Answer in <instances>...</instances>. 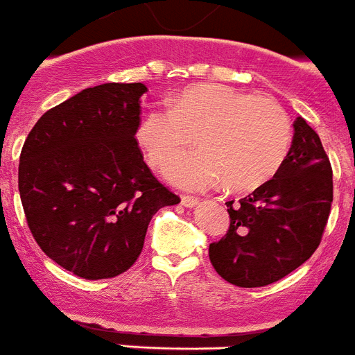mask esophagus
I'll return each instance as SVG.
<instances>
[{
    "label": "esophagus",
    "mask_w": 355,
    "mask_h": 355,
    "mask_svg": "<svg viewBox=\"0 0 355 355\" xmlns=\"http://www.w3.org/2000/svg\"><path fill=\"white\" fill-rule=\"evenodd\" d=\"M181 205H183L184 208H193L199 205V199L192 198V196H183V198H181Z\"/></svg>",
    "instance_id": "obj_1"
}]
</instances>
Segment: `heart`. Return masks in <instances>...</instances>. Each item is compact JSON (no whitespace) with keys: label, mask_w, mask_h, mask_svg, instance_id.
<instances>
[{"label":"heart","mask_w":355,"mask_h":355,"mask_svg":"<svg viewBox=\"0 0 355 355\" xmlns=\"http://www.w3.org/2000/svg\"><path fill=\"white\" fill-rule=\"evenodd\" d=\"M196 135L199 149L178 153ZM289 116L266 96L220 84L184 87L171 107H154L136 127L147 162L165 168V178L187 190H253L277 174L289 153Z\"/></svg>","instance_id":"b5f03b06"}]
</instances>
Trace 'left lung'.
<instances>
[{"label": "left lung", "instance_id": "8db88e82", "mask_svg": "<svg viewBox=\"0 0 355 355\" xmlns=\"http://www.w3.org/2000/svg\"><path fill=\"white\" fill-rule=\"evenodd\" d=\"M287 157L272 180L228 201L230 230L208 248L211 266L239 287L287 277L320 246L332 205V168L320 136L298 116Z\"/></svg>", "mask_w": 355, "mask_h": 355}]
</instances>
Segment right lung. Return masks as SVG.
<instances>
[{"label":"right lung","mask_w":355,"mask_h":355,"mask_svg":"<svg viewBox=\"0 0 355 355\" xmlns=\"http://www.w3.org/2000/svg\"><path fill=\"white\" fill-rule=\"evenodd\" d=\"M141 83L87 87L51 107L19 157V196L33 239L60 268L113 278L140 257L148 223L178 205L136 141Z\"/></svg>","instance_id":"right-lung-1"}]
</instances>
